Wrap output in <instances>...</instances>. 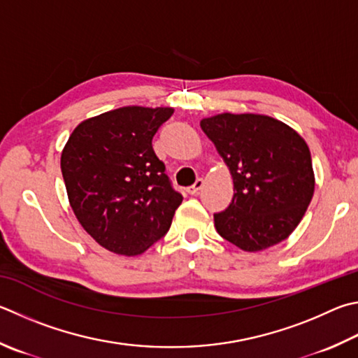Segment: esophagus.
Here are the masks:
<instances>
[{
    "label": "esophagus",
    "mask_w": 358,
    "mask_h": 358,
    "mask_svg": "<svg viewBox=\"0 0 358 358\" xmlns=\"http://www.w3.org/2000/svg\"><path fill=\"white\" fill-rule=\"evenodd\" d=\"M203 186H205V181H203V178H197L196 183H194L192 186L187 187V192H189L191 196H196V194H199V192H200V189H201V187H203Z\"/></svg>",
    "instance_id": "obj_1"
}]
</instances>
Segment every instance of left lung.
<instances>
[{
  "mask_svg": "<svg viewBox=\"0 0 358 358\" xmlns=\"http://www.w3.org/2000/svg\"><path fill=\"white\" fill-rule=\"evenodd\" d=\"M233 178L231 203L214 214L220 236L245 252L287 239L315 192L307 142L287 123L262 114H217L200 122Z\"/></svg>",
  "mask_w": 358,
  "mask_h": 358,
  "instance_id": "1",
  "label": "left lung"
}]
</instances>
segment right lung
Here are the masks:
<instances>
[{
  "instance_id": "right-lung-1",
  "label": "right lung",
  "mask_w": 358,
  "mask_h": 358,
  "mask_svg": "<svg viewBox=\"0 0 358 358\" xmlns=\"http://www.w3.org/2000/svg\"><path fill=\"white\" fill-rule=\"evenodd\" d=\"M172 108L125 106L83 120L61 155L78 222L106 250L141 255L171 229L183 197L152 139Z\"/></svg>"
}]
</instances>
